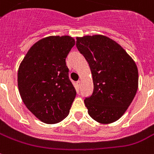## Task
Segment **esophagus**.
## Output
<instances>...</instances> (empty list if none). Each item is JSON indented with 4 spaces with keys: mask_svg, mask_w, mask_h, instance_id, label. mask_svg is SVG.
Segmentation results:
<instances>
[{
    "mask_svg": "<svg viewBox=\"0 0 154 154\" xmlns=\"http://www.w3.org/2000/svg\"><path fill=\"white\" fill-rule=\"evenodd\" d=\"M77 86H78V87H80V86H81V81H77Z\"/></svg>",
    "mask_w": 154,
    "mask_h": 154,
    "instance_id": "esophagus-1",
    "label": "esophagus"
}]
</instances>
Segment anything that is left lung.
Segmentation results:
<instances>
[{"label": "left lung", "instance_id": "obj_1", "mask_svg": "<svg viewBox=\"0 0 154 154\" xmlns=\"http://www.w3.org/2000/svg\"><path fill=\"white\" fill-rule=\"evenodd\" d=\"M77 50L88 62L93 80V92L85 97L88 115L100 123L121 118L135 97L138 68L120 45L106 36L77 37Z\"/></svg>", "mask_w": 154, "mask_h": 154}]
</instances>
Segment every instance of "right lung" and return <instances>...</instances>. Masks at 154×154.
<instances>
[{
  "label": "right lung",
  "instance_id": "obj_1",
  "mask_svg": "<svg viewBox=\"0 0 154 154\" xmlns=\"http://www.w3.org/2000/svg\"><path fill=\"white\" fill-rule=\"evenodd\" d=\"M74 45L70 36L42 38L30 48L19 67L18 88L23 102L45 123L66 118L76 97L66 62Z\"/></svg>",
  "mask_w": 154,
  "mask_h": 154
}]
</instances>
